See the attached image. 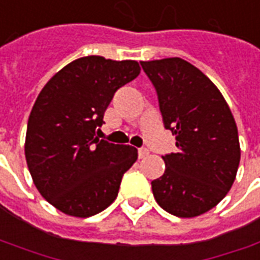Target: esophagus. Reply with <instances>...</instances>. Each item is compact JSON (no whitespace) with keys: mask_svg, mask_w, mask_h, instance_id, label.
<instances>
[{"mask_svg":"<svg viewBox=\"0 0 260 260\" xmlns=\"http://www.w3.org/2000/svg\"><path fill=\"white\" fill-rule=\"evenodd\" d=\"M148 155H149V151H148L146 148H139V149H138V156H139L141 159L145 158V156H148Z\"/></svg>","mask_w":260,"mask_h":260,"instance_id":"34e87169","label":"esophagus"}]
</instances>
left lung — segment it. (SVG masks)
<instances>
[{"mask_svg":"<svg viewBox=\"0 0 260 260\" xmlns=\"http://www.w3.org/2000/svg\"><path fill=\"white\" fill-rule=\"evenodd\" d=\"M141 65L178 146L162 156L167 168L152 181L153 197L175 216H199L226 197L236 178L241 146L234 115L216 85L188 61L175 56Z\"/></svg>","mask_w":260,"mask_h":260,"instance_id":"left-lung-1","label":"left lung"}]
</instances>
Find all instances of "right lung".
I'll return each instance as SVG.
<instances>
[{
	"mask_svg": "<svg viewBox=\"0 0 260 260\" xmlns=\"http://www.w3.org/2000/svg\"><path fill=\"white\" fill-rule=\"evenodd\" d=\"M139 72L137 61L89 55L65 65L42 88L28 118L25 158L38 192L58 211L88 218L118 197L137 148L96 134L114 93Z\"/></svg>",
	"mask_w": 260,
	"mask_h": 260,
	"instance_id": "1",
	"label": "right lung"
}]
</instances>
